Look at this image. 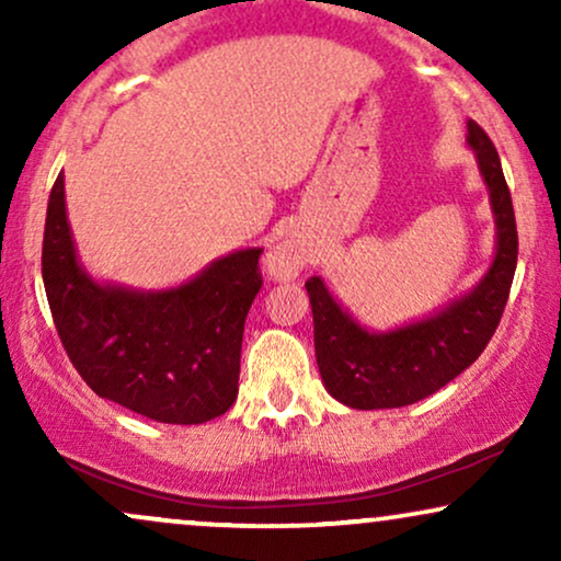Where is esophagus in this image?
Instances as JSON below:
<instances>
[{
    "label": "esophagus",
    "mask_w": 561,
    "mask_h": 561,
    "mask_svg": "<svg viewBox=\"0 0 561 561\" xmlns=\"http://www.w3.org/2000/svg\"><path fill=\"white\" fill-rule=\"evenodd\" d=\"M308 263V250L302 248L300 242L295 240H282L274 244L272 253L266 255V268L274 279L279 282H289L298 276V272H302Z\"/></svg>",
    "instance_id": "1"
}]
</instances>
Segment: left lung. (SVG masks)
Returning <instances> with one entry per match:
<instances>
[{"label":"left lung","mask_w":561,"mask_h":561,"mask_svg":"<svg viewBox=\"0 0 561 561\" xmlns=\"http://www.w3.org/2000/svg\"><path fill=\"white\" fill-rule=\"evenodd\" d=\"M467 145L478 160L495 224V253L478 285L427 317L392 330H369L321 276L306 282L321 382L334 401L362 411L416 403L459 377L491 343L517 268V224L499 152L474 121H467Z\"/></svg>","instance_id":"8db88e82"}]
</instances>
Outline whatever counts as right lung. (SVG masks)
Here are the masks:
<instances>
[{
  "label": "right lung",
  "instance_id": "right-lung-1",
  "mask_svg": "<svg viewBox=\"0 0 561 561\" xmlns=\"http://www.w3.org/2000/svg\"><path fill=\"white\" fill-rule=\"evenodd\" d=\"M259 255L261 248L234 250L165 289L94 279L76 250L60 173L42 276L68 358L96 396L147 420L203 424L237 401L244 319L263 285Z\"/></svg>",
  "mask_w": 561,
  "mask_h": 561
}]
</instances>
